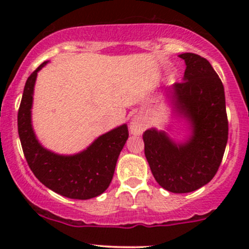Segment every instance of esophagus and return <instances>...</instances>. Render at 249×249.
Wrapping results in <instances>:
<instances>
[{
	"label": "esophagus",
	"instance_id": "34e87169",
	"mask_svg": "<svg viewBox=\"0 0 249 249\" xmlns=\"http://www.w3.org/2000/svg\"><path fill=\"white\" fill-rule=\"evenodd\" d=\"M145 127H146V124L139 116H134L130 123V132L134 134V136L142 134L144 132Z\"/></svg>",
	"mask_w": 249,
	"mask_h": 249
}]
</instances>
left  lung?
Listing matches in <instances>:
<instances>
[{"label": "left lung", "instance_id": "1", "mask_svg": "<svg viewBox=\"0 0 249 249\" xmlns=\"http://www.w3.org/2000/svg\"><path fill=\"white\" fill-rule=\"evenodd\" d=\"M186 64L181 83L166 90L173 111L188 125L190 136L177 142L165 131L142 134L151 172L172 193H188L208 184L221 164L228 139L225 90L221 79L204 57L179 55Z\"/></svg>", "mask_w": 249, "mask_h": 249}]
</instances>
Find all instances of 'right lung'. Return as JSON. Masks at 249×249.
<instances>
[{
	"mask_svg": "<svg viewBox=\"0 0 249 249\" xmlns=\"http://www.w3.org/2000/svg\"><path fill=\"white\" fill-rule=\"evenodd\" d=\"M42 63L25 82L17 116L18 136L30 170L44 186L70 199L87 200L101 196L110 185L118 157L128 138L127 125L102 134L82 152L58 154L42 146L31 124L34 88Z\"/></svg>",
	"mask_w": 249,
	"mask_h": 249,
	"instance_id": "1",
	"label": "right lung"
}]
</instances>
